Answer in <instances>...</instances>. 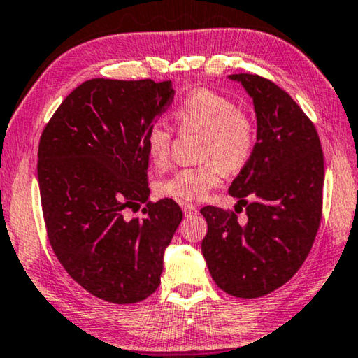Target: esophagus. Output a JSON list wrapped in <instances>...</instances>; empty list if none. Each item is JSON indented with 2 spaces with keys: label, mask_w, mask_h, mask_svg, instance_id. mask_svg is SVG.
I'll return each mask as SVG.
<instances>
[{
  "label": "esophagus",
  "mask_w": 358,
  "mask_h": 358,
  "mask_svg": "<svg viewBox=\"0 0 358 358\" xmlns=\"http://www.w3.org/2000/svg\"><path fill=\"white\" fill-rule=\"evenodd\" d=\"M182 212L185 217H192L197 213V207L192 206V203H182Z\"/></svg>",
  "instance_id": "obj_1"
}]
</instances>
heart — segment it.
I'll use <instances>...</instances> for the list:
<instances>
[{
    "mask_svg": "<svg viewBox=\"0 0 358 358\" xmlns=\"http://www.w3.org/2000/svg\"><path fill=\"white\" fill-rule=\"evenodd\" d=\"M182 133H206L201 148L203 164L176 169L157 182V194L178 202H197L208 190L220 184L227 173H235L247 164L255 146V129L238 106L217 92L199 88L190 92L174 111ZM173 129L166 122L151 123L145 134L146 152L157 168L169 162Z\"/></svg>",
    "mask_w": 358,
    "mask_h": 358,
    "instance_id": "heart-1",
    "label": "heart"
}]
</instances>
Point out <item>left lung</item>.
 <instances>
[{
    "label": "left lung",
    "mask_w": 358,
    "mask_h": 358,
    "mask_svg": "<svg viewBox=\"0 0 358 358\" xmlns=\"http://www.w3.org/2000/svg\"><path fill=\"white\" fill-rule=\"evenodd\" d=\"M229 78L243 85L257 113L253 152L229 189L248 220L241 225L235 212L201 208L202 253L220 289L252 299L289 281L308 258L322 217L324 156L313 122L282 88L253 73Z\"/></svg>",
    "instance_id": "obj_1"
}]
</instances>
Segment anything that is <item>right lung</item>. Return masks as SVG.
Wrapping results in <instances>:
<instances>
[{
  "mask_svg": "<svg viewBox=\"0 0 358 358\" xmlns=\"http://www.w3.org/2000/svg\"><path fill=\"white\" fill-rule=\"evenodd\" d=\"M171 80L83 82L41 134L37 179L48 236L73 281L113 304L146 299L182 220L173 199L150 202L145 134L171 105ZM147 203L145 220L124 219Z\"/></svg>",
  "mask_w": 358,
  "mask_h": 358,
  "instance_id": "add662e5",
  "label": "right lung"
}]
</instances>
